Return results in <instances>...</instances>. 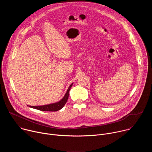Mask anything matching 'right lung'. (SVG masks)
Returning <instances> with one entry per match:
<instances>
[{"instance_id": "right-lung-1", "label": "right lung", "mask_w": 152, "mask_h": 152, "mask_svg": "<svg viewBox=\"0 0 152 152\" xmlns=\"http://www.w3.org/2000/svg\"><path fill=\"white\" fill-rule=\"evenodd\" d=\"M73 85V83H72L65 94L64 97L58 102L49 104H46V105H43V106H29V107L34 108V109L39 110V111H57L60 110L61 109L64 107V106L66 104V103L67 102L69 96V91L70 88H72V86Z\"/></svg>"}]
</instances>
